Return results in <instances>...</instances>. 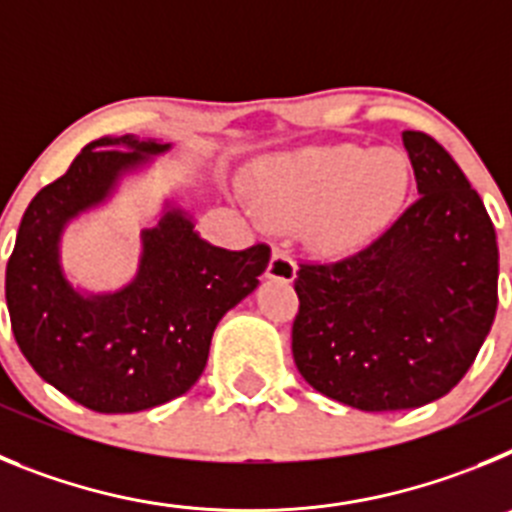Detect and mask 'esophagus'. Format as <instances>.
Instances as JSON below:
<instances>
[{
    "mask_svg": "<svg viewBox=\"0 0 512 512\" xmlns=\"http://www.w3.org/2000/svg\"><path fill=\"white\" fill-rule=\"evenodd\" d=\"M295 274H297L295 259H292L287 251H282V248H274L269 266H266V277L279 279V282H292Z\"/></svg>",
    "mask_w": 512,
    "mask_h": 512,
    "instance_id": "esophagus-1",
    "label": "esophagus"
}]
</instances>
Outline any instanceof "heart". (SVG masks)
Segmentation results:
<instances>
[{"mask_svg": "<svg viewBox=\"0 0 512 512\" xmlns=\"http://www.w3.org/2000/svg\"><path fill=\"white\" fill-rule=\"evenodd\" d=\"M410 179L408 158L395 148L336 143L269 161L253 179L251 200L271 223H297L310 214V241L341 251L400 210Z\"/></svg>", "mask_w": 512, "mask_h": 512, "instance_id": "b5f03b06", "label": "heart"}]
</instances>
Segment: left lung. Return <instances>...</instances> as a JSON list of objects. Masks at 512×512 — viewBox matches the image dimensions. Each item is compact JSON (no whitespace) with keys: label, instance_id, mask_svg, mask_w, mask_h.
Masks as SVG:
<instances>
[{"label":"left lung","instance_id":"1","mask_svg":"<svg viewBox=\"0 0 512 512\" xmlns=\"http://www.w3.org/2000/svg\"><path fill=\"white\" fill-rule=\"evenodd\" d=\"M402 143L420 197L377 238L333 261H300L292 356L307 384L366 413L451 392L497 310V238L449 151L420 130Z\"/></svg>","mask_w":512,"mask_h":512}]
</instances>
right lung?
Masks as SVG:
<instances>
[{
  "label": "right lung",
  "mask_w": 512,
  "mask_h": 512,
  "mask_svg": "<svg viewBox=\"0 0 512 512\" xmlns=\"http://www.w3.org/2000/svg\"><path fill=\"white\" fill-rule=\"evenodd\" d=\"M166 146L99 138L45 184L22 215L7 261L9 323L22 356L58 392L94 413H138L184 395L205 372L212 330L256 289L271 248L210 246L182 212L143 233L138 279L84 300L58 269L63 223L107 194L122 169Z\"/></svg>",
  "instance_id": "right-lung-1"
}]
</instances>
